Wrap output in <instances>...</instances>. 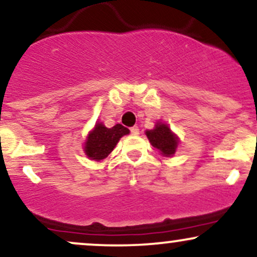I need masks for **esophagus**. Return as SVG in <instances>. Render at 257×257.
I'll use <instances>...</instances> for the list:
<instances>
[{
    "mask_svg": "<svg viewBox=\"0 0 257 257\" xmlns=\"http://www.w3.org/2000/svg\"><path fill=\"white\" fill-rule=\"evenodd\" d=\"M131 133H132L133 135H138V134H139V126H137V125L132 126V128H131Z\"/></svg>",
    "mask_w": 257,
    "mask_h": 257,
    "instance_id": "obj_1",
    "label": "esophagus"
}]
</instances>
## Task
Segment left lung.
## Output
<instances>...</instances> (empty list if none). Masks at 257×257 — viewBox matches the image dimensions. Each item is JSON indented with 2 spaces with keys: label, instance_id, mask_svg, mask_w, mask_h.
I'll return each instance as SVG.
<instances>
[{
  "label": "left lung",
  "instance_id": "8db88e82",
  "mask_svg": "<svg viewBox=\"0 0 257 257\" xmlns=\"http://www.w3.org/2000/svg\"><path fill=\"white\" fill-rule=\"evenodd\" d=\"M146 135L151 145L159 150L164 157H172L178 146L177 135L171 132L168 124L158 122L152 131H146Z\"/></svg>",
  "mask_w": 257,
  "mask_h": 257
}]
</instances>
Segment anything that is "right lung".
<instances>
[{
  "label": "right lung",
  "mask_w": 257,
  "mask_h": 257,
  "mask_svg": "<svg viewBox=\"0 0 257 257\" xmlns=\"http://www.w3.org/2000/svg\"><path fill=\"white\" fill-rule=\"evenodd\" d=\"M129 134V129L122 124H116L112 128H106L103 123H97L93 131L88 134L85 142L86 156L92 160H103L112 152L117 142L123 135Z\"/></svg>",
  "instance_id": "obj_1"
}]
</instances>
